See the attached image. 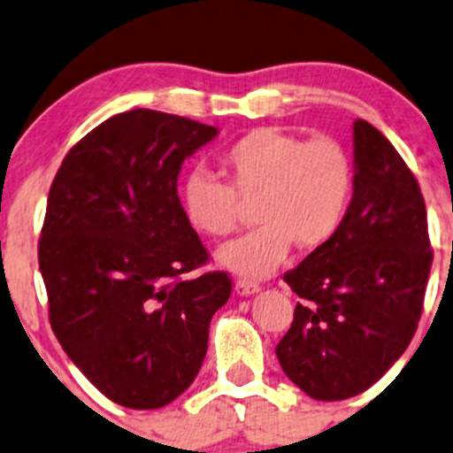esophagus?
Wrapping results in <instances>:
<instances>
[{
  "label": "esophagus",
  "mask_w": 453,
  "mask_h": 453,
  "mask_svg": "<svg viewBox=\"0 0 453 453\" xmlns=\"http://www.w3.org/2000/svg\"><path fill=\"white\" fill-rule=\"evenodd\" d=\"M234 291H236V296H241V298H243V296L258 294L260 285H256V282H250V280H236L234 282Z\"/></svg>",
  "instance_id": "34e87169"
}]
</instances>
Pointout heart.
<instances>
[{
    "label": "heart",
    "mask_w": 453,
    "mask_h": 453,
    "mask_svg": "<svg viewBox=\"0 0 453 453\" xmlns=\"http://www.w3.org/2000/svg\"><path fill=\"white\" fill-rule=\"evenodd\" d=\"M221 164L230 186L210 173L193 171L181 181L180 199L186 221L210 239L236 230L241 199H258L260 227L217 252V263L236 276H272L291 245L324 248L349 217L355 166L335 138L304 140L260 127L223 150Z\"/></svg>",
    "instance_id": "obj_1"
}]
</instances>
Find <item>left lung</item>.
I'll list each match as a JSON object with an SVG mask.
<instances>
[{
    "label": "left lung",
    "instance_id": "8db88e82",
    "mask_svg": "<svg viewBox=\"0 0 453 453\" xmlns=\"http://www.w3.org/2000/svg\"><path fill=\"white\" fill-rule=\"evenodd\" d=\"M355 190L335 239L313 250L285 280L300 303L278 362L311 399L368 390L417 333L432 250L417 180L390 140L353 125Z\"/></svg>",
    "mask_w": 453,
    "mask_h": 453
}]
</instances>
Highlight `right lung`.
<instances>
[{
	"mask_svg": "<svg viewBox=\"0 0 453 453\" xmlns=\"http://www.w3.org/2000/svg\"><path fill=\"white\" fill-rule=\"evenodd\" d=\"M217 127L134 109L87 134L48 195L39 269L50 324L74 366L113 403L164 408L197 377L227 273L181 278L208 260L181 210V164Z\"/></svg>",
	"mask_w": 453,
	"mask_h": 453,
	"instance_id": "add662e5",
	"label": "right lung"
}]
</instances>
